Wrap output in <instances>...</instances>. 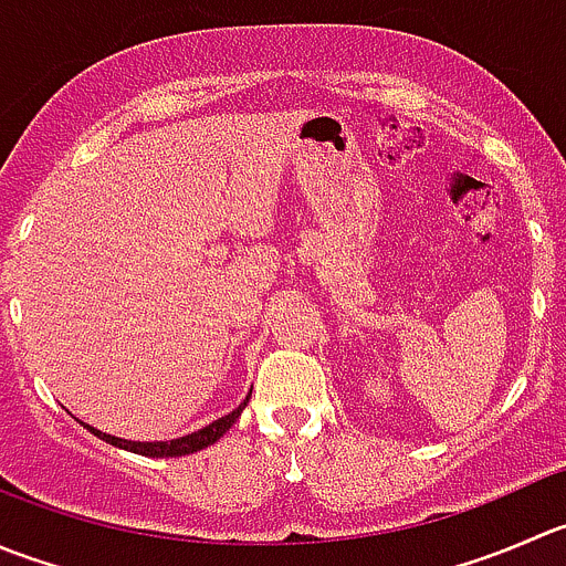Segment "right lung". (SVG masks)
I'll return each instance as SVG.
<instances>
[{"instance_id": "1", "label": "right lung", "mask_w": 566, "mask_h": 566, "mask_svg": "<svg viewBox=\"0 0 566 566\" xmlns=\"http://www.w3.org/2000/svg\"><path fill=\"white\" fill-rule=\"evenodd\" d=\"M249 398H245L238 409L229 411V415H223V417H218L216 422H210V426H205V429L193 431V434H188V437H179V440H171V442H132V440H118V437L102 434V431L91 429V426H85V429L91 431V434H96L98 440L109 442V446H115V448H124V451L140 453V457H185V453H196V451H201V448H207V446H212V442L221 440V437L232 429V422L238 420L240 411L245 409Z\"/></svg>"}]
</instances>
